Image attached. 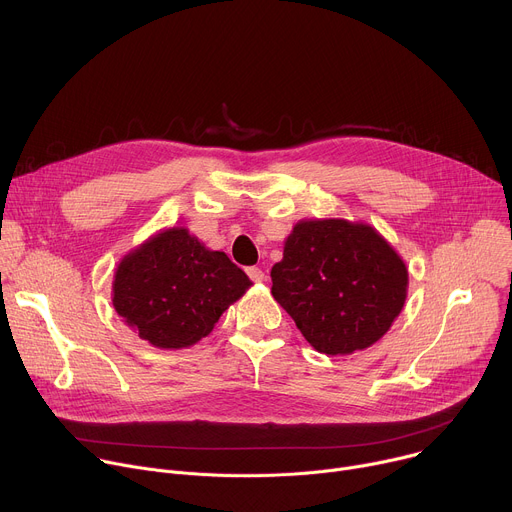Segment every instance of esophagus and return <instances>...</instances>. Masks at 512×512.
Returning <instances> with one entry per match:
<instances>
[{"instance_id": "1", "label": "esophagus", "mask_w": 512, "mask_h": 512, "mask_svg": "<svg viewBox=\"0 0 512 512\" xmlns=\"http://www.w3.org/2000/svg\"><path fill=\"white\" fill-rule=\"evenodd\" d=\"M247 275H249L255 283H261V281L265 279V273H263L259 267H249V269H247Z\"/></svg>"}]
</instances>
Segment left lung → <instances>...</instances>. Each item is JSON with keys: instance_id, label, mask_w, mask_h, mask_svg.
I'll return each mask as SVG.
<instances>
[{"instance_id": "left-lung-1", "label": "left lung", "mask_w": 512, "mask_h": 512, "mask_svg": "<svg viewBox=\"0 0 512 512\" xmlns=\"http://www.w3.org/2000/svg\"><path fill=\"white\" fill-rule=\"evenodd\" d=\"M271 294L304 338L324 354L344 356L379 342L407 298L401 255L367 223L304 218L271 269Z\"/></svg>"}]
</instances>
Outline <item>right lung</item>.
I'll use <instances>...</instances> for the list:
<instances>
[{
    "mask_svg": "<svg viewBox=\"0 0 512 512\" xmlns=\"http://www.w3.org/2000/svg\"><path fill=\"white\" fill-rule=\"evenodd\" d=\"M251 285L227 253L210 251L184 227H170L119 261L111 300L139 338L178 350L208 336Z\"/></svg>",
    "mask_w": 512,
    "mask_h": 512,
    "instance_id": "right-lung-1",
    "label": "right lung"
}]
</instances>
